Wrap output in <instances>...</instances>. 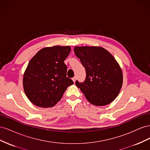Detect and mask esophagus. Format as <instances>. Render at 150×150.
I'll list each match as a JSON object with an SVG mask.
<instances>
[{
	"label": "esophagus",
	"instance_id": "esophagus-1",
	"mask_svg": "<svg viewBox=\"0 0 150 150\" xmlns=\"http://www.w3.org/2000/svg\"><path fill=\"white\" fill-rule=\"evenodd\" d=\"M72 81H73V82H74V83H75V81H76V76H74V78H72Z\"/></svg>",
	"mask_w": 150,
	"mask_h": 150
}]
</instances>
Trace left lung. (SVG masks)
I'll return each instance as SVG.
<instances>
[{
  "mask_svg": "<svg viewBox=\"0 0 150 150\" xmlns=\"http://www.w3.org/2000/svg\"><path fill=\"white\" fill-rule=\"evenodd\" d=\"M76 56L86 70V79L76 85L87 100L95 106H105L118 95L122 73L118 63L107 50L101 47H74Z\"/></svg>",
  "mask_w": 150,
  "mask_h": 150,
  "instance_id": "8db88e82",
  "label": "left lung"
}]
</instances>
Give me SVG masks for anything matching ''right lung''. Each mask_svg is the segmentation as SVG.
Masks as SVG:
<instances>
[{"instance_id": "1", "label": "right lung", "mask_w": 150, "mask_h": 150, "mask_svg": "<svg viewBox=\"0 0 150 150\" xmlns=\"http://www.w3.org/2000/svg\"><path fill=\"white\" fill-rule=\"evenodd\" d=\"M70 51L69 46L45 47L31 59L24 72L23 86L27 97L35 106H54L68 86L74 84L66 76L64 62Z\"/></svg>"}]
</instances>
